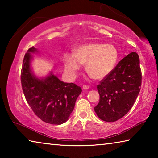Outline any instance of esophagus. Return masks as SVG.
<instances>
[{
    "label": "esophagus",
    "mask_w": 158,
    "mask_h": 158,
    "mask_svg": "<svg viewBox=\"0 0 158 158\" xmlns=\"http://www.w3.org/2000/svg\"><path fill=\"white\" fill-rule=\"evenodd\" d=\"M89 88H90V86H89V85H83V89H84V90L89 89Z\"/></svg>",
    "instance_id": "esophagus-1"
}]
</instances>
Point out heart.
I'll return each instance as SVG.
<instances>
[{
  "label": "heart",
  "mask_w": 158,
  "mask_h": 158,
  "mask_svg": "<svg viewBox=\"0 0 158 158\" xmlns=\"http://www.w3.org/2000/svg\"><path fill=\"white\" fill-rule=\"evenodd\" d=\"M118 58L116 48L111 44L90 42L80 45L74 53H65L63 62L67 73L75 75L85 63V70L93 78H105L113 70Z\"/></svg>",
  "instance_id": "1"
}]
</instances>
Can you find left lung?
<instances>
[{"label":"left lung","instance_id":"1","mask_svg":"<svg viewBox=\"0 0 158 158\" xmlns=\"http://www.w3.org/2000/svg\"><path fill=\"white\" fill-rule=\"evenodd\" d=\"M141 85L139 58L134 52L123 58L97 85L100 101L94 108L96 114L106 122L121 118L132 107Z\"/></svg>","mask_w":158,"mask_h":158}]
</instances>
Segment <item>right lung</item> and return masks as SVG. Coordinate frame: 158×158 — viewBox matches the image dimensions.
Here are the masks:
<instances>
[{"instance_id": "obj_1", "label": "right lung", "mask_w": 158, "mask_h": 158, "mask_svg": "<svg viewBox=\"0 0 158 158\" xmlns=\"http://www.w3.org/2000/svg\"><path fill=\"white\" fill-rule=\"evenodd\" d=\"M37 52L34 47L23 58L21 71V87L26 100L36 116L53 125L66 122L73 111L81 89L73 83H64L54 74L38 79L32 74L30 53Z\"/></svg>"}]
</instances>
